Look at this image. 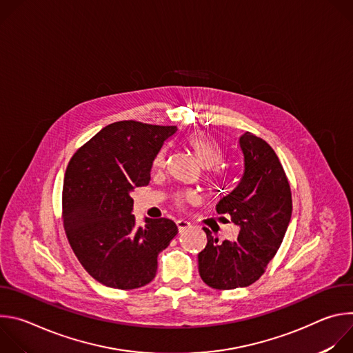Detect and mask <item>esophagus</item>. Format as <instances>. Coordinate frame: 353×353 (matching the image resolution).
Returning a JSON list of instances; mask_svg holds the SVG:
<instances>
[{"label": "esophagus", "instance_id": "34e87169", "mask_svg": "<svg viewBox=\"0 0 353 353\" xmlns=\"http://www.w3.org/2000/svg\"><path fill=\"white\" fill-rule=\"evenodd\" d=\"M176 225L179 228V232H184L185 229H190L191 228V223L188 221H184V219H177L176 221Z\"/></svg>", "mask_w": 353, "mask_h": 353}]
</instances>
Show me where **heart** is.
<instances>
[{"label":"heart","mask_w":353,"mask_h":353,"mask_svg":"<svg viewBox=\"0 0 353 353\" xmlns=\"http://www.w3.org/2000/svg\"><path fill=\"white\" fill-rule=\"evenodd\" d=\"M187 146L190 148L195 159L201 163V166H204L210 172V176L214 180L221 179L222 172L216 165L222 161V148L214 138L204 134H195L187 139ZM165 161L166 152L165 150H161L154 161V168L161 169L165 165ZM194 198L195 194L191 191L177 195L179 203H187V201H191Z\"/></svg>","instance_id":"1"}]
</instances>
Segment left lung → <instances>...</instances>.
Wrapping results in <instances>:
<instances>
[{"mask_svg": "<svg viewBox=\"0 0 353 353\" xmlns=\"http://www.w3.org/2000/svg\"><path fill=\"white\" fill-rule=\"evenodd\" d=\"M234 146L243 154V173L216 212L230 215L239 236L219 243L204 228L208 243L198 254L201 278L221 290L248 286L264 274L292 216L289 181L274 149L251 132L240 135Z\"/></svg>", "mask_w": 353, "mask_h": 353, "instance_id": "left-lung-1", "label": "left lung"}]
</instances>
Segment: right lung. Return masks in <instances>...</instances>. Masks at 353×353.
Instances as JSON below:
<instances>
[{"label":"right lung","instance_id":"obj_1","mask_svg":"<svg viewBox=\"0 0 353 353\" xmlns=\"http://www.w3.org/2000/svg\"><path fill=\"white\" fill-rule=\"evenodd\" d=\"M176 131L174 125L113 123L71 158L63 187L64 229L97 282L137 289L155 278L158 256L179 229L166 218H145V226H137L131 192L149 184L157 155Z\"/></svg>","mask_w":353,"mask_h":353}]
</instances>
